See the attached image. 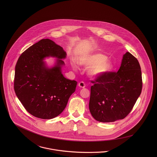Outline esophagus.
<instances>
[{
    "instance_id": "esophagus-1",
    "label": "esophagus",
    "mask_w": 157,
    "mask_h": 157,
    "mask_svg": "<svg viewBox=\"0 0 157 157\" xmlns=\"http://www.w3.org/2000/svg\"><path fill=\"white\" fill-rule=\"evenodd\" d=\"M78 86L80 88H84L85 86H86V85L85 83V82H80L78 83Z\"/></svg>"
}]
</instances>
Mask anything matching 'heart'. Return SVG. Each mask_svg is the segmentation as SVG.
<instances>
[{
    "label": "heart",
    "instance_id": "obj_1",
    "mask_svg": "<svg viewBox=\"0 0 157 157\" xmlns=\"http://www.w3.org/2000/svg\"><path fill=\"white\" fill-rule=\"evenodd\" d=\"M106 56L102 54H93L80 57L78 63L86 67H91L89 71L90 75L98 76L109 72L112 68L111 62L106 60ZM75 69V67L72 65Z\"/></svg>",
    "mask_w": 157,
    "mask_h": 157
}]
</instances>
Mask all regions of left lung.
<instances>
[{
	"mask_svg": "<svg viewBox=\"0 0 157 157\" xmlns=\"http://www.w3.org/2000/svg\"><path fill=\"white\" fill-rule=\"evenodd\" d=\"M91 83L89 108L92 116L100 122L124 118L141 94L143 82L138 60L130 52L123 55L117 72L96 76Z\"/></svg>",
	"mask_w": 157,
	"mask_h": 157,
	"instance_id": "left-lung-1",
	"label": "left lung"
}]
</instances>
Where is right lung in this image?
<instances>
[{"instance_id":"add662e5","label":"right lung","mask_w":157,"mask_h":157,"mask_svg":"<svg viewBox=\"0 0 157 157\" xmlns=\"http://www.w3.org/2000/svg\"><path fill=\"white\" fill-rule=\"evenodd\" d=\"M63 48L50 39H42L19 57L16 67L14 89L25 109L32 115L51 119L63 111L77 82L67 79L62 74L66 57ZM59 59L52 68L43 62L46 56Z\"/></svg>"}]
</instances>
